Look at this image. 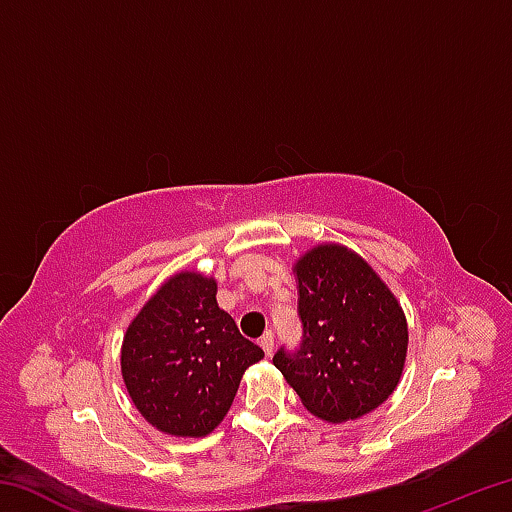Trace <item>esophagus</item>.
Listing matches in <instances>:
<instances>
[{"label": "esophagus", "mask_w": 512, "mask_h": 512, "mask_svg": "<svg viewBox=\"0 0 512 512\" xmlns=\"http://www.w3.org/2000/svg\"><path fill=\"white\" fill-rule=\"evenodd\" d=\"M259 345H262V350L266 352V354H273V348H275V339H273V334L271 332H266L262 339H259Z\"/></svg>", "instance_id": "1"}]
</instances>
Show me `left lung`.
Wrapping results in <instances>:
<instances>
[{"label":"left lung","mask_w":512,"mask_h":512,"mask_svg":"<svg viewBox=\"0 0 512 512\" xmlns=\"http://www.w3.org/2000/svg\"><path fill=\"white\" fill-rule=\"evenodd\" d=\"M300 350L273 357L302 406L332 424L357 420L400 384L409 325L395 293L359 253L318 244L293 264Z\"/></svg>","instance_id":"1"}]
</instances>
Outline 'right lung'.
<instances>
[{
	"label": "right lung",
	"instance_id": "add662e5",
	"mask_svg": "<svg viewBox=\"0 0 512 512\" xmlns=\"http://www.w3.org/2000/svg\"><path fill=\"white\" fill-rule=\"evenodd\" d=\"M264 357L216 302V280L173 273L121 343V377L142 418L167 436L203 438L223 422L244 372Z\"/></svg>",
	"mask_w": 512,
	"mask_h": 512
}]
</instances>
